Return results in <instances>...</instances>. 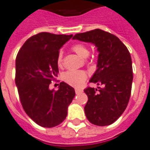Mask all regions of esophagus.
I'll list each match as a JSON object with an SVG mask.
<instances>
[{"instance_id": "1", "label": "esophagus", "mask_w": 150, "mask_h": 150, "mask_svg": "<svg viewBox=\"0 0 150 150\" xmlns=\"http://www.w3.org/2000/svg\"><path fill=\"white\" fill-rule=\"evenodd\" d=\"M83 91L80 88H75V93L76 94H80V93L82 92Z\"/></svg>"}]
</instances>
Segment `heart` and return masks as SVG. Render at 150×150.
Listing matches in <instances>:
<instances>
[{"label":"heart","mask_w":150,"mask_h":150,"mask_svg":"<svg viewBox=\"0 0 150 150\" xmlns=\"http://www.w3.org/2000/svg\"><path fill=\"white\" fill-rule=\"evenodd\" d=\"M71 50L82 58H86L89 55V50L85 44L78 42L71 46ZM57 65L61 67L63 64V54L59 52L57 56ZM88 79V74L85 71H68L62 75V80L68 85L73 87H80Z\"/></svg>","instance_id":"heart-1"}]
</instances>
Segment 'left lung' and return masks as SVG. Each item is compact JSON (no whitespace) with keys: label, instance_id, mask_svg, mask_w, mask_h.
I'll use <instances>...</instances> for the list:
<instances>
[{"label":"left lung","instance_id":"8db88e82","mask_svg":"<svg viewBox=\"0 0 150 150\" xmlns=\"http://www.w3.org/2000/svg\"><path fill=\"white\" fill-rule=\"evenodd\" d=\"M73 39L92 42L99 52L98 69L89 82L102 87H87L85 113L97 126L112 124L127 108L133 82L132 59L127 46L115 35L100 29L77 33Z\"/></svg>","mask_w":150,"mask_h":150}]
</instances>
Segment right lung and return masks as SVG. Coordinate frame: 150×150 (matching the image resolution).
<instances>
[{
  "instance_id": "right-lung-1",
  "label": "right lung",
  "mask_w": 150,
  "mask_h": 150,
  "mask_svg": "<svg viewBox=\"0 0 150 150\" xmlns=\"http://www.w3.org/2000/svg\"><path fill=\"white\" fill-rule=\"evenodd\" d=\"M72 36L37 33L26 40L16 58L15 83L21 103L26 114L42 127L61 124L75 95V89L63 81L59 90L49 88L58 77L60 48Z\"/></svg>"
}]
</instances>
